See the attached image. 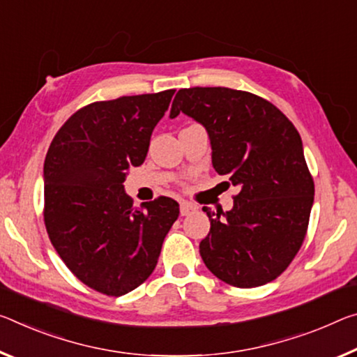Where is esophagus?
I'll use <instances>...</instances> for the list:
<instances>
[{"label":"esophagus","mask_w":357,"mask_h":357,"mask_svg":"<svg viewBox=\"0 0 357 357\" xmlns=\"http://www.w3.org/2000/svg\"><path fill=\"white\" fill-rule=\"evenodd\" d=\"M181 216H189V214H192V213H195L197 208L194 203H189V202H181Z\"/></svg>","instance_id":"1"}]
</instances>
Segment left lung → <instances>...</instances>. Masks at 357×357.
I'll return each mask as SVG.
<instances>
[{
    "mask_svg": "<svg viewBox=\"0 0 357 357\" xmlns=\"http://www.w3.org/2000/svg\"><path fill=\"white\" fill-rule=\"evenodd\" d=\"M179 112L206 128L214 169L238 188L230 211L203 208V262L235 287L276 280L301 250L314 199L297 128L270 101L227 87L181 89L169 117Z\"/></svg>",
    "mask_w": 357,
    "mask_h": 357,
    "instance_id": "1",
    "label": "left lung"
}]
</instances>
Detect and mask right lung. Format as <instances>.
Wrapping results in <instances>:
<instances>
[{"instance_id": "add662e5", "label": "right lung", "mask_w": 357, "mask_h": 357, "mask_svg": "<svg viewBox=\"0 0 357 357\" xmlns=\"http://www.w3.org/2000/svg\"><path fill=\"white\" fill-rule=\"evenodd\" d=\"M173 95L169 89L81 107L56 132L44 160L49 238L71 273L106 296L121 297L149 278L179 216L169 197L138 209L123 190Z\"/></svg>"}]
</instances>
